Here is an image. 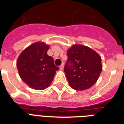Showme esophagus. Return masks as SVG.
Listing matches in <instances>:
<instances>
[{
    "label": "esophagus",
    "mask_w": 124,
    "mask_h": 124,
    "mask_svg": "<svg viewBox=\"0 0 124 124\" xmlns=\"http://www.w3.org/2000/svg\"><path fill=\"white\" fill-rule=\"evenodd\" d=\"M64 64H62V65H60V67H59V68H60V70H64Z\"/></svg>",
    "instance_id": "1"
}]
</instances>
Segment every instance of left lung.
Wrapping results in <instances>:
<instances>
[{
  "label": "left lung",
  "mask_w": 124,
  "mask_h": 124,
  "mask_svg": "<svg viewBox=\"0 0 124 124\" xmlns=\"http://www.w3.org/2000/svg\"><path fill=\"white\" fill-rule=\"evenodd\" d=\"M67 54L64 72L70 86L78 91L90 88L102 70L100 55L90 47L80 44L72 46Z\"/></svg>",
  "instance_id": "8db88e82"
}]
</instances>
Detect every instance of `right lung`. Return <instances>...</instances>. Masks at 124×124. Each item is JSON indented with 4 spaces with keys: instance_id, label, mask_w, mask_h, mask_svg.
Returning a JSON list of instances; mask_svg holds the SVG:
<instances>
[{
    "instance_id": "1",
    "label": "right lung",
    "mask_w": 124,
    "mask_h": 124,
    "mask_svg": "<svg viewBox=\"0 0 124 124\" xmlns=\"http://www.w3.org/2000/svg\"><path fill=\"white\" fill-rule=\"evenodd\" d=\"M49 48L48 45L44 42L33 43L25 49L17 59L19 75L31 88L46 89L59 70L54 64L53 58L47 54Z\"/></svg>"
}]
</instances>
